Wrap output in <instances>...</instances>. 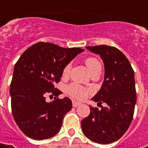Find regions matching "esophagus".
<instances>
[{
	"label": "esophagus",
	"instance_id": "1",
	"mask_svg": "<svg viewBox=\"0 0 148 148\" xmlns=\"http://www.w3.org/2000/svg\"><path fill=\"white\" fill-rule=\"evenodd\" d=\"M80 105H81V103H79V102L72 101V106H73V107H77V106H79Z\"/></svg>",
	"mask_w": 148,
	"mask_h": 148
}]
</instances>
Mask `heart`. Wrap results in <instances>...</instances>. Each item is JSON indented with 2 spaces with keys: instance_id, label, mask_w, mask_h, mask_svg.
Returning a JSON list of instances; mask_svg holds the SVG:
<instances>
[{
  "instance_id": "heart-1",
  "label": "heart",
  "mask_w": 148,
  "mask_h": 148,
  "mask_svg": "<svg viewBox=\"0 0 148 148\" xmlns=\"http://www.w3.org/2000/svg\"><path fill=\"white\" fill-rule=\"evenodd\" d=\"M86 65L88 68L90 74H92L94 71L101 70V64L98 60L95 58H88L86 60ZM71 71V65L67 64L65 66V67L62 70V77H67L70 74ZM66 92L71 97L75 99H86L88 95L90 94V90L88 89L84 88L82 86L77 85V84H71L66 87Z\"/></svg>"
}]
</instances>
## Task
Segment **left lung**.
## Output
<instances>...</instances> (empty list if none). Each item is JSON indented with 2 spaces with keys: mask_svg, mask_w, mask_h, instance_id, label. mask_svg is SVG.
<instances>
[{
  "mask_svg": "<svg viewBox=\"0 0 148 148\" xmlns=\"http://www.w3.org/2000/svg\"><path fill=\"white\" fill-rule=\"evenodd\" d=\"M86 49L99 54L104 62V82L91 100L105 105L101 110L90 106V113L82 121V129L90 140L108 144L119 139L132 122L137 101L134 71L128 58L114 47Z\"/></svg>",
  "mask_w": 148,
  "mask_h": 148,
  "instance_id": "left-lung-1",
  "label": "left lung"
}]
</instances>
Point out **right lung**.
<instances>
[{
  "label": "right lung",
  "mask_w": 148,
  "mask_h": 148,
  "mask_svg": "<svg viewBox=\"0 0 148 148\" xmlns=\"http://www.w3.org/2000/svg\"><path fill=\"white\" fill-rule=\"evenodd\" d=\"M84 49H65L50 43H35L25 50L15 63L10 94L14 121L27 137L43 140L61 129L65 114L72 108L68 97L47 102L45 95L58 96L54 87L62 70Z\"/></svg>",
  "instance_id": "add662e5"
}]
</instances>
